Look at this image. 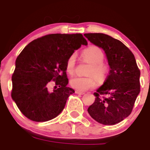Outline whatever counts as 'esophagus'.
Masks as SVG:
<instances>
[{
	"label": "esophagus",
	"mask_w": 150,
	"mask_h": 150,
	"mask_svg": "<svg viewBox=\"0 0 150 150\" xmlns=\"http://www.w3.org/2000/svg\"><path fill=\"white\" fill-rule=\"evenodd\" d=\"M75 93L76 94H85V93L84 92H80V91H77V90H75Z\"/></svg>",
	"instance_id": "1"
}]
</instances>
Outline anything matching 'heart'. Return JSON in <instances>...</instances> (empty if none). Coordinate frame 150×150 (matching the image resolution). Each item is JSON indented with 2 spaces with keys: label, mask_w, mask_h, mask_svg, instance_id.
<instances>
[{
  "label": "heart",
  "mask_w": 150,
  "mask_h": 150,
  "mask_svg": "<svg viewBox=\"0 0 150 150\" xmlns=\"http://www.w3.org/2000/svg\"><path fill=\"white\" fill-rule=\"evenodd\" d=\"M82 58L90 63L87 77L75 76L70 81V85L74 89L80 92H85L89 89L94 88L97 85L96 78L99 81H103L106 79L108 73V66L103 62L104 54L102 50L98 46H91L85 49L82 53ZM75 65V55L73 54L70 56L66 63L65 70L70 75L74 73Z\"/></svg>",
  "instance_id": "obj_1"
}]
</instances>
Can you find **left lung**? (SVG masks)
Listing matches in <instances>:
<instances>
[{
    "mask_svg": "<svg viewBox=\"0 0 150 150\" xmlns=\"http://www.w3.org/2000/svg\"><path fill=\"white\" fill-rule=\"evenodd\" d=\"M84 35L104 50L110 67L109 75L94 93L95 101L87 111L98 123L115 125L131 113L140 92V71L133 53L119 40L102 33Z\"/></svg>",
    "mask_w": 150,
    "mask_h": 150,
    "instance_id": "1",
    "label": "left lung"
}]
</instances>
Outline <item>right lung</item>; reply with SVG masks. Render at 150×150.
<instances>
[{"label": "right lung", "mask_w": 150, "mask_h": 150, "mask_svg": "<svg viewBox=\"0 0 150 150\" xmlns=\"http://www.w3.org/2000/svg\"><path fill=\"white\" fill-rule=\"evenodd\" d=\"M81 45H87L82 34H51L32 41L20 53L12 76L11 97L27 118L45 122L61 113L75 93L67 87V61ZM51 80L59 85L53 92L47 89Z\"/></svg>", "instance_id": "obj_1"}]
</instances>
